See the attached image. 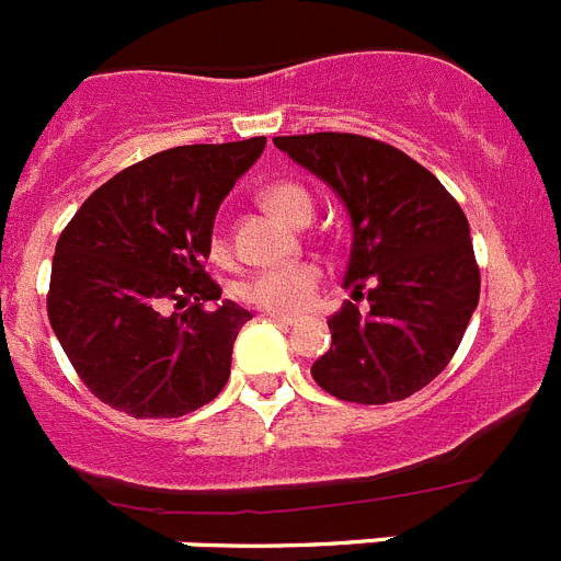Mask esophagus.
Here are the masks:
<instances>
[{"label": "esophagus", "instance_id": "1", "mask_svg": "<svg viewBox=\"0 0 561 561\" xmlns=\"http://www.w3.org/2000/svg\"><path fill=\"white\" fill-rule=\"evenodd\" d=\"M272 320V323H277V325H297L300 323V317H295V314H266Z\"/></svg>", "mask_w": 561, "mask_h": 561}]
</instances>
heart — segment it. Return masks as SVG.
<instances>
[{"label": "heart", "instance_id": "1", "mask_svg": "<svg viewBox=\"0 0 561 561\" xmlns=\"http://www.w3.org/2000/svg\"><path fill=\"white\" fill-rule=\"evenodd\" d=\"M266 205L284 216L291 225H306L314 213V199L300 182L277 180L261 191ZM210 255L213 261H227L230 257V244L221 236V230L213 232L210 238ZM323 284V270L311 261L289 266H270V270H255L247 275L238 286V297L255 309L272 311V314H291V311H304L306 306L314 304L317 289Z\"/></svg>", "mask_w": 561, "mask_h": 561}]
</instances>
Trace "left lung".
<instances>
[{"mask_svg":"<svg viewBox=\"0 0 561 561\" xmlns=\"http://www.w3.org/2000/svg\"><path fill=\"white\" fill-rule=\"evenodd\" d=\"M345 202L354 227L342 286L368 297L331 314V348L311 365L325 393L390 404L447 368L478 309L480 270L453 193L399 148L362 134L275 137Z\"/></svg>","mask_w":561,"mask_h":561,"instance_id":"8db88e82","label":"left lung"}]
</instances>
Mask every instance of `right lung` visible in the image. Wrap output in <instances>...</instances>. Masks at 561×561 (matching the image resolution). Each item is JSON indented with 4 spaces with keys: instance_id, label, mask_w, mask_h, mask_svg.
Wrapping results in <instances>:
<instances>
[{
    "instance_id": "1",
    "label": "right lung",
    "mask_w": 561,
    "mask_h": 561,
    "mask_svg": "<svg viewBox=\"0 0 561 561\" xmlns=\"http://www.w3.org/2000/svg\"><path fill=\"white\" fill-rule=\"evenodd\" d=\"M266 137L153 153L98 187L64 227L47 314L76 374L134 419H180L230 379L250 311L205 272L213 219ZM173 308V312H168Z\"/></svg>"
}]
</instances>
